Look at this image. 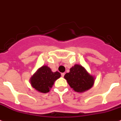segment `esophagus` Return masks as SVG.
Returning <instances> with one entry per match:
<instances>
[{
  "mask_svg": "<svg viewBox=\"0 0 121 121\" xmlns=\"http://www.w3.org/2000/svg\"><path fill=\"white\" fill-rule=\"evenodd\" d=\"M61 77H64V76H65V73H61Z\"/></svg>",
  "mask_w": 121,
  "mask_h": 121,
  "instance_id": "34e87169",
  "label": "esophagus"
}]
</instances>
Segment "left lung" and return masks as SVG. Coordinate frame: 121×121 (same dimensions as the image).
Instances as JSON below:
<instances>
[{
  "label": "left lung",
  "instance_id": "left-lung-1",
  "mask_svg": "<svg viewBox=\"0 0 121 121\" xmlns=\"http://www.w3.org/2000/svg\"><path fill=\"white\" fill-rule=\"evenodd\" d=\"M65 78L74 91L82 93L93 86L95 78L87 72L86 69L79 65H74L70 72L65 74Z\"/></svg>",
  "mask_w": 121,
  "mask_h": 121
}]
</instances>
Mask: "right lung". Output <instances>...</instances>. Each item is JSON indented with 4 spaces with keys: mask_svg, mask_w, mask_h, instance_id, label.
I'll list each match as a JSON object with an SVG mask.
<instances>
[{
    "mask_svg": "<svg viewBox=\"0 0 121 121\" xmlns=\"http://www.w3.org/2000/svg\"><path fill=\"white\" fill-rule=\"evenodd\" d=\"M60 77V72H53L48 66H43L32 76L30 82L35 90L41 93H46L49 92L55 80Z\"/></svg>",
    "mask_w": 121,
    "mask_h": 121,
    "instance_id": "1",
    "label": "right lung"
}]
</instances>
